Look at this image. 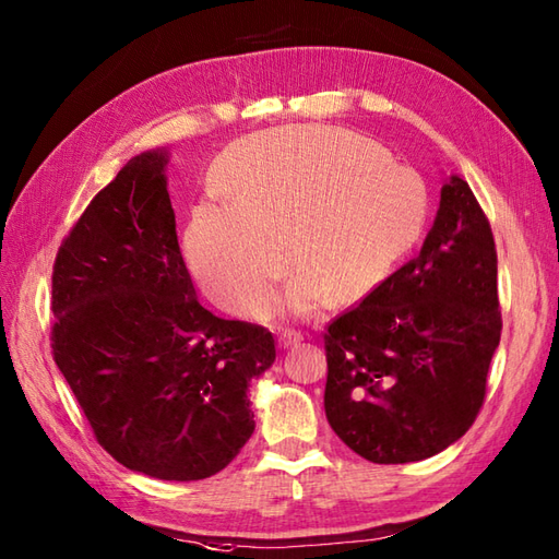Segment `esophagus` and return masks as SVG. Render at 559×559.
Instances as JSON below:
<instances>
[{"label": "esophagus", "instance_id": "esophagus-1", "mask_svg": "<svg viewBox=\"0 0 559 559\" xmlns=\"http://www.w3.org/2000/svg\"><path fill=\"white\" fill-rule=\"evenodd\" d=\"M305 336L300 334V331H295V329H286V331H281V336H278V346L281 348H288V346H295V343H300Z\"/></svg>", "mask_w": 559, "mask_h": 559}]
</instances>
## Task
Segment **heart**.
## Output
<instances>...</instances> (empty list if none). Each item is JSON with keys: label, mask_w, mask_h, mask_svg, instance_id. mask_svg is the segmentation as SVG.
Wrapping results in <instances>:
<instances>
[{"label": "heart", "mask_w": 559, "mask_h": 559, "mask_svg": "<svg viewBox=\"0 0 559 559\" xmlns=\"http://www.w3.org/2000/svg\"><path fill=\"white\" fill-rule=\"evenodd\" d=\"M228 201H204L185 249L225 310L259 317L288 261L286 307L310 314L374 293L418 240L427 192L418 175L353 132L290 127L237 141L216 165Z\"/></svg>", "instance_id": "b5f03b06"}]
</instances>
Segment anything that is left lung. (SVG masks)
I'll return each mask as SVG.
<instances>
[{
	"label": "left lung",
	"mask_w": 559,
	"mask_h": 559,
	"mask_svg": "<svg viewBox=\"0 0 559 559\" xmlns=\"http://www.w3.org/2000/svg\"><path fill=\"white\" fill-rule=\"evenodd\" d=\"M500 334L490 221L451 175L420 254L324 331L329 425L372 463L439 454L476 423Z\"/></svg>",
	"instance_id": "8db88e82"
}]
</instances>
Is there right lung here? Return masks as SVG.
<instances>
[{
  "mask_svg": "<svg viewBox=\"0 0 559 559\" xmlns=\"http://www.w3.org/2000/svg\"><path fill=\"white\" fill-rule=\"evenodd\" d=\"M165 151L93 197L52 266V358L98 444L129 471L204 480L254 432L247 386L269 329L211 314L177 245Z\"/></svg>",
  "mask_w": 559,
  "mask_h": 559,
  "instance_id": "add662e5",
  "label": "right lung"
}]
</instances>
